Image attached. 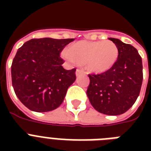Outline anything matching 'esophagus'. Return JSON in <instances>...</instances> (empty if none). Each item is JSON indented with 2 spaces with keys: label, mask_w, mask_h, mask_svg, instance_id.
Listing matches in <instances>:
<instances>
[{
  "label": "esophagus",
  "mask_w": 151,
  "mask_h": 151,
  "mask_svg": "<svg viewBox=\"0 0 151 151\" xmlns=\"http://www.w3.org/2000/svg\"><path fill=\"white\" fill-rule=\"evenodd\" d=\"M85 72L84 70H81V69H78L77 70V71H76V75L78 76H81L82 75V74H85Z\"/></svg>",
  "instance_id": "obj_1"
}]
</instances>
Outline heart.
I'll use <instances>...</instances> for the list:
<instances>
[{"instance_id":"1","label":"heart","mask_w":151,"mask_h":151,"mask_svg":"<svg viewBox=\"0 0 151 151\" xmlns=\"http://www.w3.org/2000/svg\"><path fill=\"white\" fill-rule=\"evenodd\" d=\"M63 56L73 65L84 63L88 70L103 73L110 70L117 63L119 50L110 41H81L65 49Z\"/></svg>"}]
</instances>
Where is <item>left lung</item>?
Wrapping results in <instances>:
<instances>
[{
  "mask_svg": "<svg viewBox=\"0 0 151 151\" xmlns=\"http://www.w3.org/2000/svg\"><path fill=\"white\" fill-rule=\"evenodd\" d=\"M117 46L119 56L110 70L88 74L87 96L92 106L106 115H120L132 106L143 82L142 58L132 45L109 38Z\"/></svg>",
  "mask_w": 151,
  "mask_h": 151,
  "instance_id": "left-lung-1",
  "label": "left lung"
}]
</instances>
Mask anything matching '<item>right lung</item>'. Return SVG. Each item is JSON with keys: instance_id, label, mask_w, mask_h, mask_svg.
Here are the masks:
<instances>
[{"instance_id": "1", "label": "right lung", "mask_w": 151, "mask_h": 151, "mask_svg": "<svg viewBox=\"0 0 151 151\" xmlns=\"http://www.w3.org/2000/svg\"><path fill=\"white\" fill-rule=\"evenodd\" d=\"M74 39H31L18 49L12 63V82L22 103L36 112H48L63 102L76 80V69L63 67L60 53Z\"/></svg>"}]
</instances>
